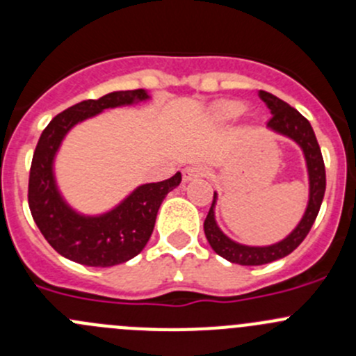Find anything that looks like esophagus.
Wrapping results in <instances>:
<instances>
[{"instance_id": "obj_1", "label": "esophagus", "mask_w": 356, "mask_h": 356, "mask_svg": "<svg viewBox=\"0 0 356 356\" xmlns=\"http://www.w3.org/2000/svg\"><path fill=\"white\" fill-rule=\"evenodd\" d=\"M182 175H184V181H191V179L204 177V175H207V168H204L201 163H191V165H188V167L184 168Z\"/></svg>"}]
</instances>
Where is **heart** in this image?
<instances>
[{"label": "heart", "mask_w": 356, "mask_h": 356, "mask_svg": "<svg viewBox=\"0 0 356 356\" xmlns=\"http://www.w3.org/2000/svg\"><path fill=\"white\" fill-rule=\"evenodd\" d=\"M243 110H245V106H243L239 102H224V103H220V105H218V108H217L218 115H220V117H224V118L238 117V115L241 113Z\"/></svg>", "instance_id": "1"}]
</instances>
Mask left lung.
Instances as JSON below:
<instances>
[{"mask_svg":"<svg viewBox=\"0 0 356 356\" xmlns=\"http://www.w3.org/2000/svg\"><path fill=\"white\" fill-rule=\"evenodd\" d=\"M261 102L268 106L272 111V117L268 118L267 125L274 131L281 132V134L288 136L294 139L298 145L303 149L305 158H307L308 175H310V201H308L307 211L298 227L284 239V241L277 243L272 246L264 248H253L238 245V243L231 241L224 232L217 227L213 217V207H215V195L211 201L210 211H208L207 218H204V236H207L208 243L213 248L217 254H220L225 260L232 261L238 265H264L270 264V261L279 260V258L288 257L293 253L298 246L303 243L307 234L310 232L312 225H314L315 218H317L318 210H321L322 200H324L325 193V165L324 158H322L321 146H318L315 132L312 129L310 122L303 117L296 108L289 106L288 103L279 99L277 96L270 95L267 91L258 92Z\"/></svg>","mask_w":356,"mask_h":356,"instance_id":"8db88e82","label":"left lung"}]
</instances>
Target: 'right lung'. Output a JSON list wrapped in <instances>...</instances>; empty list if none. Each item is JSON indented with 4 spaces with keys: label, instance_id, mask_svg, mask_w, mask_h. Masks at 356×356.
Here are the masks:
<instances>
[{
    "label": "right lung",
    "instance_id": "1",
    "mask_svg": "<svg viewBox=\"0 0 356 356\" xmlns=\"http://www.w3.org/2000/svg\"><path fill=\"white\" fill-rule=\"evenodd\" d=\"M145 89L115 91L86 99L56 115L39 138L29 174V208L41 234L62 257L88 267H113L143 251L155 227L165 196L181 184V172L161 182L139 186L127 200L102 217H82L60 198L53 179V156L77 122L105 108L146 99Z\"/></svg>",
    "mask_w": 356,
    "mask_h": 356
}]
</instances>
